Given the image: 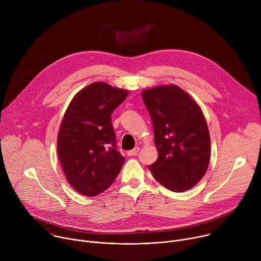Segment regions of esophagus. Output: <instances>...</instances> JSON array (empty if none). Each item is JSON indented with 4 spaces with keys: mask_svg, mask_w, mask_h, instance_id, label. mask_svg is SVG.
I'll use <instances>...</instances> for the list:
<instances>
[{
    "mask_svg": "<svg viewBox=\"0 0 261 261\" xmlns=\"http://www.w3.org/2000/svg\"><path fill=\"white\" fill-rule=\"evenodd\" d=\"M139 152V147L138 146H136V147H134L133 150H130V151H128V156H135L137 153Z\"/></svg>",
    "mask_w": 261,
    "mask_h": 261,
    "instance_id": "obj_1",
    "label": "esophagus"
}]
</instances>
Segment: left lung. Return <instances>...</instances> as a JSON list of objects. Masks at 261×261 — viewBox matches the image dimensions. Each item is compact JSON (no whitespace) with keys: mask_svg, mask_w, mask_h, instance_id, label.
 Listing matches in <instances>:
<instances>
[{"mask_svg":"<svg viewBox=\"0 0 261 261\" xmlns=\"http://www.w3.org/2000/svg\"><path fill=\"white\" fill-rule=\"evenodd\" d=\"M141 97L153 122L159 156L148 169L170 191L191 189L205 174L211 157L210 132L200 107L175 85L147 89Z\"/></svg>","mask_w":261,"mask_h":261,"instance_id":"obj_1","label":"left lung"}]
</instances>
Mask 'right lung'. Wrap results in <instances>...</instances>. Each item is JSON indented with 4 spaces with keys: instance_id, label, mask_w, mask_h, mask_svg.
Listing matches in <instances>:
<instances>
[{
    "instance_id": "obj_1",
    "label": "right lung",
    "mask_w": 261,
    "mask_h": 261,
    "mask_svg": "<svg viewBox=\"0 0 261 261\" xmlns=\"http://www.w3.org/2000/svg\"><path fill=\"white\" fill-rule=\"evenodd\" d=\"M128 91L93 83L70 102L58 134V155L71 187L96 196L110 187L125 158L116 146L111 114Z\"/></svg>"
}]
</instances>
